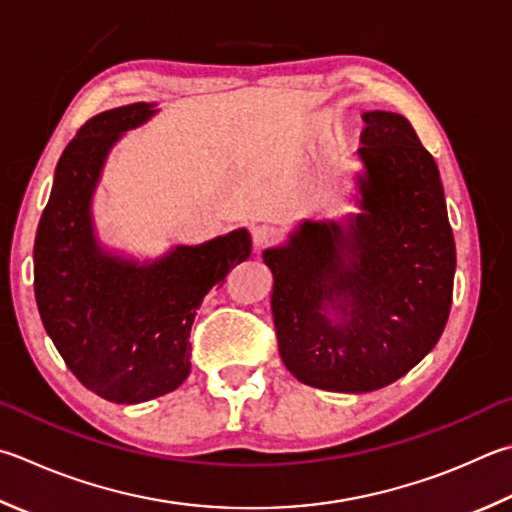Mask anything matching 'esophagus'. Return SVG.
<instances>
[{"label": "esophagus", "mask_w": 512, "mask_h": 512, "mask_svg": "<svg viewBox=\"0 0 512 512\" xmlns=\"http://www.w3.org/2000/svg\"><path fill=\"white\" fill-rule=\"evenodd\" d=\"M277 237H280V232H277L275 226L262 224V226L253 228V241H255L257 248H264L268 244H273V241H277Z\"/></svg>", "instance_id": "esophagus-1"}]
</instances>
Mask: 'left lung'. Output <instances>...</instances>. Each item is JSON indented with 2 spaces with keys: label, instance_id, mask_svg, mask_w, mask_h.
<instances>
[{
  "label": "left lung",
  "instance_id": "left-lung-1",
  "mask_svg": "<svg viewBox=\"0 0 512 512\" xmlns=\"http://www.w3.org/2000/svg\"><path fill=\"white\" fill-rule=\"evenodd\" d=\"M362 120L360 212L304 219L282 246L264 250L286 369L342 394L387 387L434 349L457 268L432 154L401 114L376 109Z\"/></svg>",
  "mask_w": 512,
  "mask_h": 512
}]
</instances>
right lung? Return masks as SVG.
I'll return each instance as SVG.
<instances>
[{"label":"right lung","instance_id":"obj_1","mask_svg":"<svg viewBox=\"0 0 512 512\" xmlns=\"http://www.w3.org/2000/svg\"><path fill=\"white\" fill-rule=\"evenodd\" d=\"M156 114V102H134L80 127L55 167L33 246L35 300L55 349L82 385L125 405L188 378L203 297L250 255L246 228L145 262L102 244L91 212L102 167L125 132Z\"/></svg>","mask_w":512,"mask_h":512}]
</instances>
